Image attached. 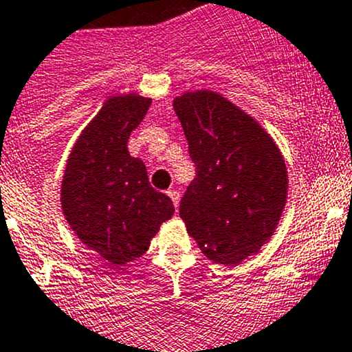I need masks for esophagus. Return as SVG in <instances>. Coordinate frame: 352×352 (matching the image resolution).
<instances>
[{"label": "esophagus", "mask_w": 352, "mask_h": 352, "mask_svg": "<svg viewBox=\"0 0 352 352\" xmlns=\"http://www.w3.org/2000/svg\"><path fill=\"white\" fill-rule=\"evenodd\" d=\"M168 197L172 199V202H173V206H175V209L179 208V201H180V194L177 192V190H168Z\"/></svg>", "instance_id": "esophagus-1"}]
</instances>
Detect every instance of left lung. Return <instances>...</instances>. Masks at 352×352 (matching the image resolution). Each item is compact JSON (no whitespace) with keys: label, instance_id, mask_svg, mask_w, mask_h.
Segmentation results:
<instances>
[{"label":"left lung","instance_id":"1","mask_svg":"<svg viewBox=\"0 0 352 352\" xmlns=\"http://www.w3.org/2000/svg\"><path fill=\"white\" fill-rule=\"evenodd\" d=\"M196 179L180 218L206 257L236 265L271 239L285 209L287 172L269 134L214 91L173 102Z\"/></svg>","mask_w":352,"mask_h":352}]
</instances>
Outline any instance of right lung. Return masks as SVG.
Instances as JSON below:
<instances>
[{"label":"right lung","instance_id":"obj_1","mask_svg":"<svg viewBox=\"0 0 352 352\" xmlns=\"http://www.w3.org/2000/svg\"><path fill=\"white\" fill-rule=\"evenodd\" d=\"M150 105V98L134 95L110 98L78 138L63 179L71 230L116 265L141 257L175 211L170 197L150 186L144 163L127 151Z\"/></svg>","mask_w":352,"mask_h":352}]
</instances>
